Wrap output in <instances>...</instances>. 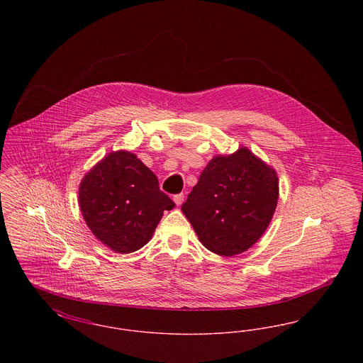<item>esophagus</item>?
<instances>
[{
	"instance_id": "esophagus-1",
	"label": "esophagus",
	"mask_w": 363,
	"mask_h": 363,
	"mask_svg": "<svg viewBox=\"0 0 363 363\" xmlns=\"http://www.w3.org/2000/svg\"><path fill=\"white\" fill-rule=\"evenodd\" d=\"M184 199H185V196H184V193H179V194H175L173 197L174 203L177 204V206H181L182 203H184Z\"/></svg>"
}]
</instances>
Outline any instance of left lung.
<instances>
[{
  "mask_svg": "<svg viewBox=\"0 0 363 363\" xmlns=\"http://www.w3.org/2000/svg\"><path fill=\"white\" fill-rule=\"evenodd\" d=\"M277 199V172L241 147L209 160L181 209L208 250L231 257L259 241Z\"/></svg>",
  "mask_w": 363,
  "mask_h": 363,
  "instance_id": "obj_1",
  "label": "left lung"
}]
</instances>
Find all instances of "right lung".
<instances>
[{"label":"right lung","mask_w":363,"mask_h":363,"mask_svg":"<svg viewBox=\"0 0 363 363\" xmlns=\"http://www.w3.org/2000/svg\"><path fill=\"white\" fill-rule=\"evenodd\" d=\"M79 204L92 234L117 253H132L151 240L163 211L175 207L138 156L111 152L83 178Z\"/></svg>","instance_id":"1"}]
</instances>
